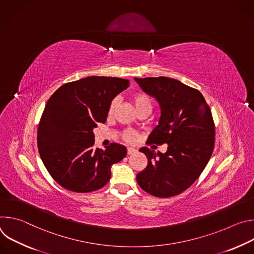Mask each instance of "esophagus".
<instances>
[{
	"label": "esophagus",
	"instance_id": "1",
	"mask_svg": "<svg viewBox=\"0 0 254 254\" xmlns=\"http://www.w3.org/2000/svg\"><path fill=\"white\" fill-rule=\"evenodd\" d=\"M136 153V150L135 149H132V148H127V155H132Z\"/></svg>",
	"mask_w": 254,
	"mask_h": 254
}]
</instances>
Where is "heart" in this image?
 Returning <instances> with one entry per match:
<instances>
[{
  "mask_svg": "<svg viewBox=\"0 0 254 254\" xmlns=\"http://www.w3.org/2000/svg\"><path fill=\"white\" fill-rule=\"evenodd\" d=\"M129 99L132 102L135 111L138 113L140 111L143 110H149L151 111L152 108V100L150 98V96L143 91H134L129 95ZM118 105V101L117 99H113L110 103V106H108V110H107V115L108 116H112L115 111H116V107ZM123 137L126 141L127 142H133L136 139V134L134 131L127 129L123 132Z\"/></svg>",
  "mask_w": 254,
  "mask_h": 254,
  "instance_id": "1",
  "label": "heart"
}]
</instances>
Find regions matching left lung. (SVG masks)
Wrapping results in <instances>:
<instances>
[{"label":"left lung","instance_id":"1","mask_svg":"<svg viewBox=\"0 0 254 254\" xmlns=\"http://www.w3.org/2000/svg\"><path fill=\"white\" fill-rule=\"evenodd\" d=\"M134 79L161 106L159 125L147 143L168 144L165 154H156L147 147L139 149L148 158V166L136 175V182L153 196H176L195 182L211 158L215 143L211 110L198 89L177 79L164 76Z\"/></svg>","mask_w":254,"mask_h":254}]
</instances>
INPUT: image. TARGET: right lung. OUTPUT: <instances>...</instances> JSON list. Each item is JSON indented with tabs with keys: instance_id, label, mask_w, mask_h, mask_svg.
I'll return each mask as SVG.
<instances>
[{
	"instance_id": "right-lung-1",
	"label": "right lung",
	"mask_w": 254,
	"mask_h": 254,
	"mask_svg": "<svg viewBox=\"0 0 254 254\" xmlns=\"http://www.w3.org/2000/svg\"><path fill=\"white\" fill-rule=\"evenodd\" d=\"M128 83L89 76L63 84L47 101L37 146L45 168L61 187L76 193L96 191L110 181L112 166L126 157V147L116 142L105 150L94 148L93 128L105 123L111 101Z\"/></svg>"
}]
</instances>
